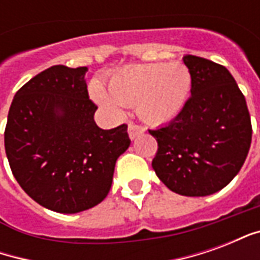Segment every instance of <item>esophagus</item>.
Instances as JSON below:
<instances>
[{
    "label": "esophagus",
    "mask_w": 260,
    "mask_h": 260,
    "mask_svg": "<svg viewBox=\"0 0 260 260\" xmlns=\"http://www.w3.org/2000/svg\"><path fill=\"white\" fill-rule=\"evenodd\" d=\"M141 134H143V128H142V126L135 124H129V126H128V135H129V138L132 141H134L135 138H138Z\"/></svg>",
    "instance_id": "esophagus-1"
}]
</instances>
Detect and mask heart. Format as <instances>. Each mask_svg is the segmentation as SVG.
Wrapping results in <instances>:
<instances>
[{
	"instance_id": "1",
	"label": "heart",
	"mask_w": 260,
	"mask_h": 260,
	"mask_svg": "<svg viewBox=\"0 0 260 260\" xmlns=\"http://www.w3.org/2000/svg\"><path fill=\"white\" fill-rule=\"evenodd\" d=\"M191 71L182 62L129 65L111 74L108 93L93 83L94 102L113 115L122 114V106H136L138 115L152 125L167 124L185 107L191 93Z\"/></svg>"
}]
</instances>
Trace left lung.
<instances>
[{"instance_id":"1","label":"left lung","mask_w":260,"mask_h":260,"mask_svg":"<svg viewBox=\"0 0 260 260\" xmlns=\"http://www.w3.org/2000/svg\"><path fill=\"white\" fill-rule=\"evenodd\" d=\"M191 99L170 124L149 131L158 149L152 167L170 191L182 196L216 193L233 181L252 139L244 94L229 69L185 55Z\"/></svg>"}]
</instances>
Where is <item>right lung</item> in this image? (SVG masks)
I'll list each match as a JSON object with an SVG mask.
<instances>
[{
    "mask_svg": "<svg viewBox=\"0 0 260 260\" xmlns=\"http://www.w3.org/2000/svg\"><path fill=\"white\" fill-rule=\"evenodd\" d=\"M86 67L54 65L16 91L5 128L12 174L33 201L79 213L108 195L117 158L129 147L128 126L102 129L89 100Z\"/></svg>",
    "mask_w": 260,
    "mask_h": 260,
    "instance_id": "add662e5",
    "label": "right lung"
}]
</instances>
